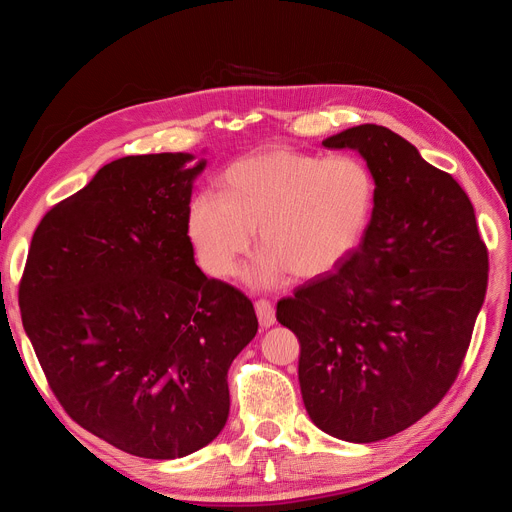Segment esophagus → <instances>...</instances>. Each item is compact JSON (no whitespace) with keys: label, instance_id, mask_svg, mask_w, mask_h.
I'll list each match as a JSON object with an SVG mask.
<instances>
[{"label":"esophagus","instance_id":"1","mask_svg":"<svg viewBox=\"0 0 512 512\" xmlns=\"http://www.w3.org/2000/svg\"><path fill=\"white\" fill-rule=\"evenodd\" d=\"M254 307H256V316H258L260 327L262 329L273 327V324H275V309H273V305L269 301H265V299H260V301H256Z\"/></svg>","mask_w":512,"mask_h":512}]
</instances>
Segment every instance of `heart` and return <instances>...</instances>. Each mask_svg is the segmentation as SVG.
<instances>
[{
	"instance_id": "1",
	"label": "heart",
	"mask_w": 512,
	"mask_h": 512,
	"mask_svg": "<svg viewBox=\"0 0 512 512\" xmlns=\"http://www.w3.org/2000/svg\"><path fill=\"white\" fill-rule=\"evenodd\" d=\"M374 205L376 181L361 160L269 147L232 164L222 194L194 196L188 232L200 265L228 280L252 254L258 230L265 252L245 280L269 290L290 273L314 280L342 267L363 243Z\"/></svg>"
}]
</instances>
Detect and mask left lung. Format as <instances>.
Returning <instances> with one entry per match:
<instances>
[{
	"mask_svg": "<svg viewBox=\"0 0 512 512\" xmlns=\"http://www.w3.org/2000/svg\"><path fill=\"white\" fill-rule=\"evenodd\" d=\"M376 181L365 239L342 267L277 303L299 337V384L314 425L367 444L408 429L455 382L487 292V247L468 194L384 126L324 138Z\"/></svg>",
	"mask_w": 512,
	"mask_h": 512,
	"instance_id": "8db88e82",
	"label": "left lung"
}]
</instances>
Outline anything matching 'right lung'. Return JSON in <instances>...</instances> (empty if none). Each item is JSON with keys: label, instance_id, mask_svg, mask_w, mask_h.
<instances>
[{"label": "right lung", "instance_id": "right-lung-1", "mask_svg": "<svg viewBox=\"0 0 512 512\" xmlns=\"http://www.w3.org/2000/svg\"><path fill=\"white\" fill-rule=\"evenodd\" d=\"M192 153L126 156L38 224L19 286L25 333L76 423L121 451L179 459L218 438L228 367L258 320L196 267Z\"/></svg>", "mask_w": 512, "mask_h": 512}]
</instances>
